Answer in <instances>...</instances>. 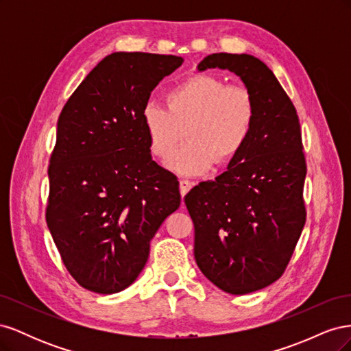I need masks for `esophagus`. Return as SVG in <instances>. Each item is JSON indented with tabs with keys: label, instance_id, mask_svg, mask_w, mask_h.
<instances>
[{
	"label": "esophagus",
	"instance_id": "obj_1",
	"mask_svg": "<svg viewBox=\"0 0 351 351\" xmlns=\"http://www.w3.org/2000/svg\"><path fill=\"white\" fill-rule=\"evenodd\" d=\"M193 186H195V183L190 182V180H180V193H182V197L186 196L189 190Z\"/></svg>",
	"mask_w": 351,
	"mask_h": 351
}]
</instances>
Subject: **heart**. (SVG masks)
Returning <instances> with one entry per match:
<instances>
[{
  "instance_id": "b5f03b06",
  "label": "heart",
  "mask_w": 351,
  "mask_h": 351,
  "mask_svg": "<svg viewBox=\"0 0 351 351\" xmlns=\"http://www.w3.org/2000/svg\"><path fill=\"white\" fill-rule=\"evenodd\" d=\"M167 108L149 102L142 111L149 149L183 176L205 173L215 162L228 165L246 147L258 117L256 99L243 84H226L212 74L195 76L167 92Z\"/></svg>"
}]
</instances>
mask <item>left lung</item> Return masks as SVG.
<instances>
[{
	"label": "left lung",
	"instance_id": "obj_1",
	"mask_svg": "<svg viewBox=\"0 0 351 351\" xmlns=\"http://www.w3.org/2000/svg\"><path fill=\"white\" fill-rule=\"evenodd\" d=\"M234 73L256 99L258 117L243 152L215 180L195 186L184 204L195 224L202 274L230 294L277 281L306 222V161L297 111L263 61L217 52L197 70Z\"/></svg>",
	"mask_w": 351,
	"mask_h": 351
}]
</instances>
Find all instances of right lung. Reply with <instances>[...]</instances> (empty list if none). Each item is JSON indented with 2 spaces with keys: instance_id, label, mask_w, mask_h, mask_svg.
I'll return each instance as SVG.
<instances>
[{
  "instance_id": "obj_1",
  "label": "right lung",
  "mask_w": 351,
  "mask_h": 351,
  "mask_svg": "<svg viewBox=\"0 0 351 351\" xmlns=\"http://www.w3.org/2000/svg\"><path fill=\"white\" fill-rule=\"evenodd\" d=\"M183 61L112 52L60 114L47 224L67 271L86 290L112 294L133 284L155 232L180 206L177 178L152 161L142 111Z\"/></svg>"
}]
</instances>
